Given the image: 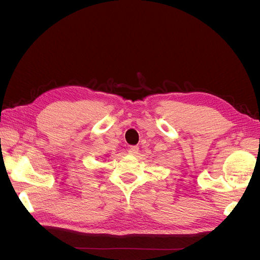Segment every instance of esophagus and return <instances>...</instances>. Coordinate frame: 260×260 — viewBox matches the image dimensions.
<instances>
[{
	"label": "esophagus",
	"mask_w": 260,
	"mask_h": 260,
	"mask_svg": "<svg viewBox=\"0 0 260 260\" xmlns=\"http://www.w3.org/2000/svg\"><path fill=\"white\" fill-rule=\"evenodd\" d=\"M128 152H129V154H131V155H137L138 152H139V147H138V146H130Z\"/></svg>",
	"instance_id": "34e87169"
}]
</instances>
